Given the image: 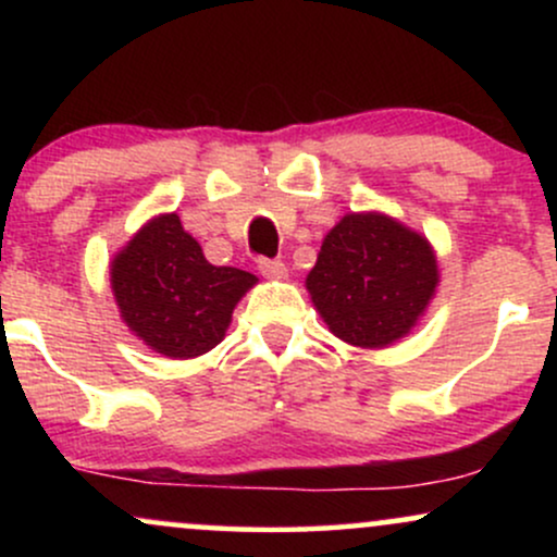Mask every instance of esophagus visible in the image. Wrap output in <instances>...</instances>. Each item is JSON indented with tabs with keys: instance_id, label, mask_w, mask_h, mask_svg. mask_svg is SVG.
Instances as JSON below:
<instances>
[{
	"instance_id": "esophagus-1",
	"label": "esophagus",
	"mask_w": 557,
	"mask_h": 557,
	"mask_svg": "<svg viewBox=\"0 0 557 557\" xmlns=\"http://www.w3.org/2000/svg\"><path fill=\"white\" fill-rule=\"evenodd\" d=\"M259 272L264 274V277H272V280L287 277L285 261H280V259H261L259 261Z\"/></svg>"
}]
</instances>
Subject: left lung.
<instances>
[{"mask_svg": "<svg viewBox=\"0 0 557 557\" xmlns=\"http://www.w3.org/2000/svg\"><path fill=\"white\" fill-rule=\"evenodd\" d=\"M337 337L385 348L417 324L437 287L430 243L382 214H348L330 230L306 277Z\"/></svg>", "mask_w": 557, "mask_h": 557, "instance_id": "left-lung-1", "label": "left lung"}]
</instances>
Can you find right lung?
<instances>
[{"mask_svg": "<svg viewBox=\"0 0 557 557\" xmlns=\"http://www.w3.org/2000/svg\"><path fill=\"white\" fill-rule=\"evenodd\" d=\"M253 283L251 272L209 264L177 214L140 227L112 261V290L125 324L170 359L212 350Z\"/></svg>", "mask_w": 557, "mask_h": 557, "instance_id": "1", "label": "right lung"}]
</instances>
